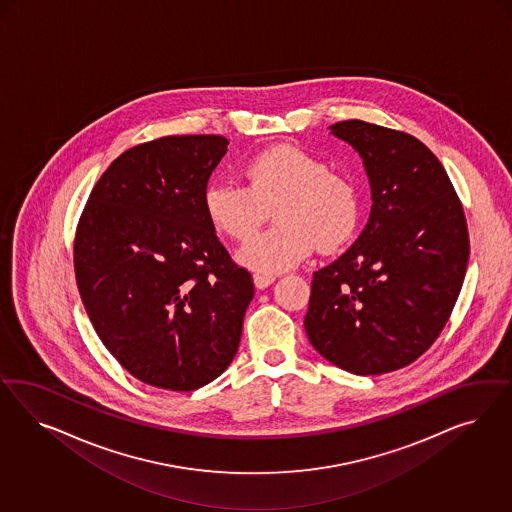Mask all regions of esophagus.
<instances>
[{
  "mask_svg": "<svg viewBox=\"0 0 512 512\" xmlns=\"http://www.w3.org/2000/svg\"><path fill=\"white\" fill-rule=\"evenodd\" d=\"M276 281L274 276H264V274H253V283L257 289H266L268 285H272Z\"/></svg>",
  "mask_w": 512,
  "mask_h": 512,
  "instance_id": "obj_1",
  "label": "esophagus"
}]
</instances>
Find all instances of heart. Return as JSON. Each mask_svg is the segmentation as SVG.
<instances>
[{
	"label": "heart",
	"mask_w": 512,
	"mask_h": 512,
	"mask_svg": "<svg viewBox=\"0 0 512 512\" xmlns=\"http://www.w3.org/2000/svg\"><path fill=\"white\" fill-rule=\"evenodd\" d=\"M246 186L212 180L202 191V208L217 233L248 242L274 206L272 229L240 249L238 261L257 274L274 276L295 268L317 246L336 251L353 240L362 221L357 182L330 171L325 159L279 144L244 163Z\"/></svg>",
	"instance_id": "b5f03b06"
}]
</instances>
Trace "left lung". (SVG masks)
I'll list each match as a JSON object with an SVG mask.
<instances>
[{
	"label": "left lung",
	"instance_id": "obj_1",
	"mask_svg": "<svg viewBox=\"0 0 512 512\" xmlns=\"http://www.w3.org/2000/svg\"><path fill=\"white\" fill-rule=\"evenodd\" d=\"M330 129L362 157L373 204L357 242L313 272L306 334L345 372H394L430 349L458 300L469 259L464 208L413 135L362 120Z\"/></svg>",
	"mask_w": 512,
	"mask_h": 512
}]
</instances>
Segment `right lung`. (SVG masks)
I'll return each mask as SVG.
<instances>
[{"label":"right lung","instance_id":"right-lung-1","mask_svg":"<svg viewBox=\"0 0 512 512\" xmlns=\"http://www.w3.org/2000/svg\"><path fill=\"white\" fill-rule=\"evenodd\" d=\"M227 144L221 135H172L129 148L78 219L82 304L110 355L152 387H204L240 345L253 279L202 208Z\"/></svg>","mask_w":512,"mask_h":512}]
</instances>
